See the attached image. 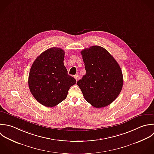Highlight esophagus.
I'll return each instance as SVG.
<instances>
[{
  "label": "esophagus",
  "mask_w": 154,
  "mask_h": 154,
  "mask_svg": "<svg viewBox=\"0 0 154 154\" xmlns=\"http://www.w3.org/2000/svg\"><path fill=\"white\" fill-rule=\"evenodd\" d=\"M74 77L75 78V79L76 80L77 82L79 80V75H75L74 76Z\"/></svg>",
  "instance_id": "1"
}]
</instances>
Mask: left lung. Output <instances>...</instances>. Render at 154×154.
Listing matches in <instances>:
<instances>
[{
	"instance_id": "left-lung-1",
	"label": "left lung",
	"mask_w": 154,
	"mask_h": 154,
	"mask_svg": "<svg viewBox=\"0 0 154 154\" xmlns=\"http://www.w3.org/2000/svg\"><path fill=\"white\" fill-rule=\"evenodd\" d=\"M86 74L77 82L85 99L96 108L104 107L119 95L123 86L121 67L104 48L94 45L81 51Z\"/></svg>"
}]
</instances>
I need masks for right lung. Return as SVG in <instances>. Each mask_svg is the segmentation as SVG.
Wrapping results in <instances>:
<instances>
[{
	"mask_svg": "<svg viewBox=\"0 0 154 154\" xmlns=\"http://www.w3.org/2000/svg\"><path fill=\"white\" fill-rule=\"evenodd\" d=\"M65 51L53 47L42 52L33 62L28 84L33 97L42 105L53 107L67 97L75 79L68 74L63 64Z\"/></svg>",
	"mask_w": 154,
	"mask_h": 154,
	"instance_id": "add662e5",
	"label": "right lung"
}]
</instances>
